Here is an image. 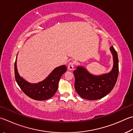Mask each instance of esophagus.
Listing matches in <instances>:
<instances>
[{"instance_id": "34e87169", "label": "esophagus", "mask_w": 133, "mask_h": 133, "mask_svg": "<svg viewBox=\"0 0 133 133\" xmlns=\"http://www.w3.org/2000/svg\"><path fill=\"white\" fill-rule=\"evenodd\" d=\"M74 63L72 62H69L68 64V68L69 70L70 71H72V70L74 69Z\"/></svg>"}]
</instances>
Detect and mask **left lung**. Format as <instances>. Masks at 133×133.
Returning a JSON list of instances; mask_svg holds the SVG:
<instances>
[{
	"label": "left lung",
	"mask_w": 133,
	"mask_h": 133,
	"mask_svg": "<svg viewBox=\"0 0 133 133\" xmlns=\"http://www.w3.org/2000/svg\"><path fill=\"white\" fill-rule=\"evenodd\" d=\"M113 57V67L108 73L100 75L91 74L86 68L77 66L74 71L75 77V88L84 99L96 100L108 94L116 84L119 74V60L117 52L113 46L110 47Z\"/></svg>",
	"instance_id": "1"
}]
</instances>
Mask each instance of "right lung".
<instances>
[{
  "instance_id": "1",
  "label": "right lung",
  "mask_w": 133,
  "mask_h": 133,
  "mask_svg": "<svg viewBox=\"0 0 133 133\" xmlns=\"http://www.w3.org/2000/svg\"><path fill=\"white\" fill-rule=\"evenodd\" d=\"M17 57L14 64L15 79L22 91L29 97L37 101L48 99L53 96L58 89L60 78L66 71V65H63L56 68L43 81L31 83L19 75L17 67Z\"/></svg>"
}]
</instances>
